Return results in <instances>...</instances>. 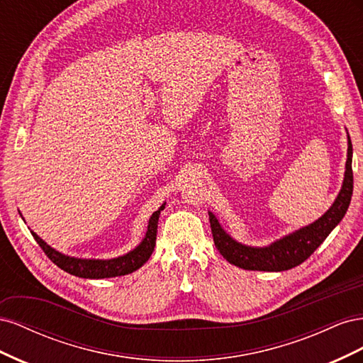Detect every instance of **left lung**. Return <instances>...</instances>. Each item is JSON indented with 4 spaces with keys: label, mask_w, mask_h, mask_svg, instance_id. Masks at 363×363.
<instances>
[{
    "label": "left lung",
    "mask_w": 363,
    "mask_h": 363,
    "mask_svg": "<svg viewBox=\"0 0 363 363\" xmlns=\"http://www.w3.org/2000/svg\"><path fill=\"white\" fill-rule=\"evenodd\" d=\"M353 145L348 136V155L345 164V177L336 201L328 211L313 224L300 228L286 238L265 248H251L230 238L219 225L218 219L208 213L211 219L213 242L223 257L232 265L250 271H286L300 265L309 259L313 251L320 247L332 230L340 223L347 213V208L353 195V169H351Z\"/></svg>",
    "instance_id": "left-lung-1"
}]
</instances>
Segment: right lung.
Segmentation results:
<instances>
[{
  "instance_id": "obj_1",
  "label": "right lung",
  "mask_w": 363,
  "mask_h": 363,
  "mask_svg": "<svg viewBox=\"0 0 363 363\" xmlns=\"http://www.w3.org/2000/svg\"><path fill=\"white\" fill-rule=\"evenodd\" d=\"M163 207L164 206H162L159 211H156L150 218L147 235L144 240L140 242V245L133 251H130L128 255L111 259V260H87V259L68 257L65 255H60L59 251L51 248L50 245H47L35 232H31V235L36 239V242L43 250V252H45L47 257L52 263H56L60 269L72 274V276L83 277V279H108V277L125 276V274L139 269L150 259L152 251H155L157 221Z\"/></svg>"
}]
</instances>
